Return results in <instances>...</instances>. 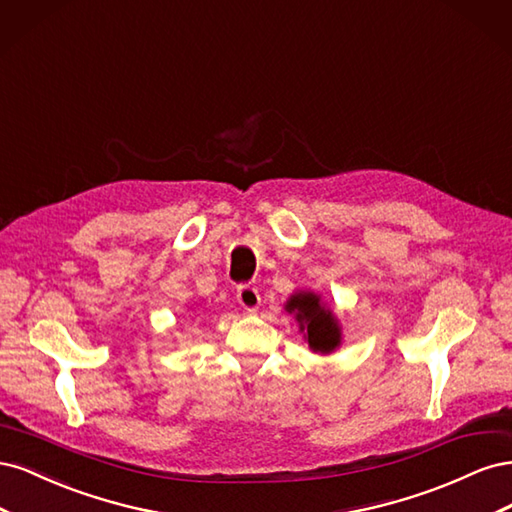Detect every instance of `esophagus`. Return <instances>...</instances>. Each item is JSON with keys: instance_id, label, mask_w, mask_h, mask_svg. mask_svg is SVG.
Listing matches in <instances>:
<instances>
[{"instance_id": "esophagus-1", "label": "esophagus", "mask_w": 512, "mask_h": 512, "mask_svg": "<svg viewBox=\"0 0 512 512\" xmlns=\"http://www.w3.org/2000/svg\"><path fill=\"white\" fill-rule=\"evenodd\" d=\"M237 301L241 303L243 309H247V312H256L258 305H260V294H258V290L254 286L243 284L237 290Z\"/></svg>"}]
</instances>
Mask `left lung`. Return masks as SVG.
Returning <instances> with one entry per match:
<instances>
[{"label": "left lung", "instance_id": "8db88e82", "mask_svg": "<svg viewBox=\"0 0 512 512\" xmlns=\"http://www.w3.org/2000/svg\"><path fill=\"white\" fill-rule=\"evenodd\" d=\"M284 312L294 316L305 344L316 354H331L344 342L342 322L333 309L314 290L292 292L284 303Z\"/></svg>", "mask_w": 512, "mask_h": 512}]
</instances>
